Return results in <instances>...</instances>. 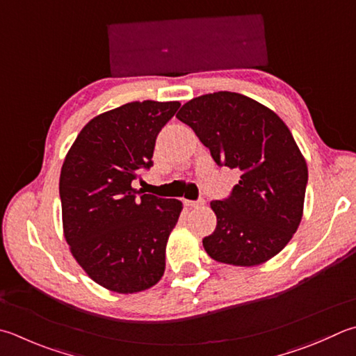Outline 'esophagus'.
I'll return each instance as SVG.
<instances>
[{"mask_svg": "<svg viewBox=\"0 0 356 356\" xmlns=\"http://www.w3.org/2000/svg\"><path fill=\"white\" fill-rule=\"evenodd\" d=\"M184 204L187 207H200L204 204V200H198V201H192V200H184Z\"/></svg>", "mask_w": 356, "mask_h": 356, "instance_id": "34e87169", "label": "esophagus"}]
</instances>
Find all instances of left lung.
Instances as JSON below:
<instances>
[{
	"mask_svg": "<svg viewBox=\"0 0 356 356\" xmlns=\"http://www.w3.org/2000/svg\"><path fill=\"white\" fill-rule=\"evenodd\" d=\"M177 118L195 131L217 165L240 170L225 200L211 201L217 227L203 238L221 264L254 266L286 246L302 220L307 163L285 122L238 92L189 100Z\"/></svg>",
	"mask_w": 356,
	"mask_h": 356,
	"instance_id": "obj_1",
	"label": "left lung"
}]
</instances>
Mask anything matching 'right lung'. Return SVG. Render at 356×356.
Segmentation results:
<instances>
[{
	"label": "right lung",
	"mask_w": 356,
	"mask_h": 356,
	"mask_svg": "<svg viewBox=\"0 0 356 356\" xmlns=\"http://www.w3.org/2000/svg\"><path fill=\"white\" fill-rule=\"evenodd\" d=\"M179 102H130L96 116L74 140L60 172L63 234L96 284L138 293L159 282L165 245L183 209L133 187L153 165L161 129Z\"/></svg>",
	"instance_id": "right-lung-1"
}]
</instances>
